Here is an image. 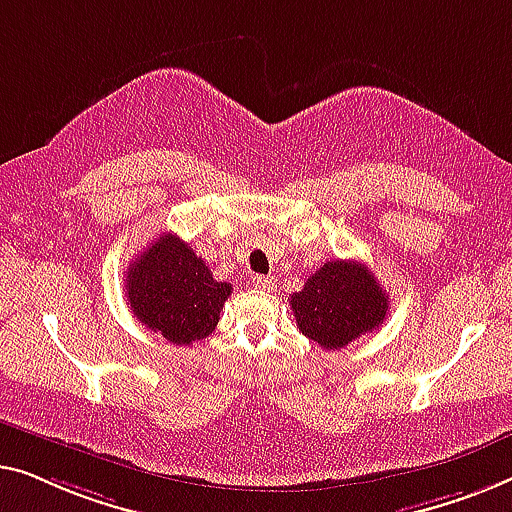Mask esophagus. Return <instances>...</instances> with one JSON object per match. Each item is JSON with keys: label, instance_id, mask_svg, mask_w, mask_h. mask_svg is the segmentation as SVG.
I'll return each mask as SVG.
<instances>
[{"label": "esophagus", "instance_id": "34e87169", "mask_svg": "<svg viewBox=\"0 0 512 512\" xmlns=\"http://www.w3.org/2000/svg\"><path fill=\"white\" fill-rule=\"evenodd\" d=\"M253 287L257 290H273V285H276V278L273 276H253Z\"/></svg>", "mask_w": 512, "mask_h": 512}]
</instances>
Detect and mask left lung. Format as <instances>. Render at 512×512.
I'll list each match as a JSON object with an SVG mask.
<instances>
[{
	"label": "left lung",
	"mask_w": 512,
	"mask_h": 512,
	"mask_svg": "<svg viewBox=\"0 0 512 512\" xmlns=\"http://www.w3.org/2000/svg\"><path fill=\"white\" fill-rule=\"evenodd\" d=\"M290 306L301 334L325 350H341L380 327L390 308L369 266L350 259L322 264L304 290L292 294Z\"/></svg>",
	"instance_id": "obj_1"
}]
</instances>
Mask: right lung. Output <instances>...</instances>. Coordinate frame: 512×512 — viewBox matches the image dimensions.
<instances>
[{
    "label": "right lung",
    "instance_id": "right-lung-1",
    "mask_svg": "<svg viewBox=\"0 0 512 512\" xmlns=\"http://www.w3.org/2000/svg\"><path fill=\"white\" fill-rule=\"evenodd\" d=\"M127 304L134 318L174 345L201 341L215 329L232 285L176 234H160L127 269Z\"/></svg>",
    "mask_w": 512,
    "mask_h": 512
}]
</instances>
